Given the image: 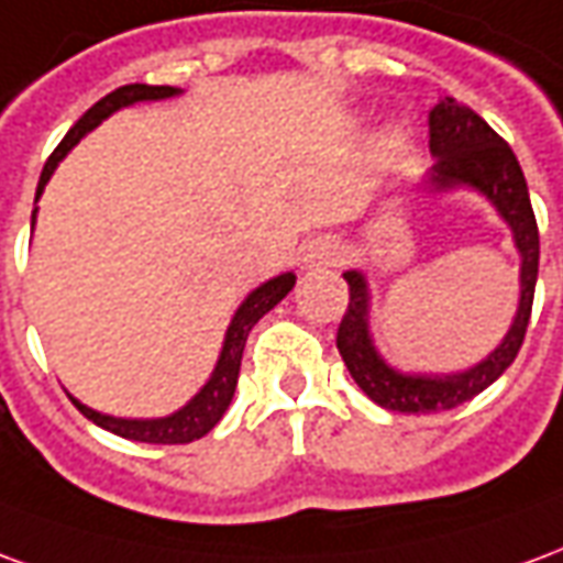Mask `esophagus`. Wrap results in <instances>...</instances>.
<instances>
[{
    "label": "esophagus",
    "instance_id": "34e87169",
    "mask_svg": "<svg viewBox=\"0 0 563 563\" xmlns=\"http://www.w3.org/2000/svg\"><path fill=\"white\" fill-rule=\"evenodd\" d=\"M336 261V249L324 242V239H318V242H309L306 249H302V263H309V266H324V263Z\"/></svg>",
    "mask_w": 563,
    "mask_h": 563
}]
</instances>
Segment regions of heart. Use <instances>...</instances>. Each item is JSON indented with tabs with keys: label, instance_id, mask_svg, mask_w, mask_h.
I'll use <instances>...</instances> for the list:
<instances>
[{
	"label": "heart",
	"instance_id": "1",
	"mask_svg": "<svg viewBox=\"0 0 563 563\" xmlns=\"http://www.w3.org/2000/svg\"><path fill=\"white\" fill-rule=\"evenodd\" d=\"M400 145H402V135L400 133L390 135V147H400Z\"/></svg>",
	"mask_w": 563,
	"mask_h": 563
}]
</instances>
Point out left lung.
I'll use <instances>...</instances> for the list:
<instances>
[{
	"mask_svg": "<svg viewBox=\"0 0 563 563\" xmlns=\"http://www.w3.org/2000/svg\"><path fill=\"white\" fill-rule=\"evenodd\" d=\"M430 166L424 178L428 194H452V190H473L488 199L494 211L512 230L521 273H518V309L512 324L500 339V345L482 357L479 364L461 373H402L378 354L373 333H369V285L366 275L357 269L342 273L349 282V309L342 314L336 333V349L357 388L366 397L390 412H442L461 402L473 400L476 394L504 376L506 366L516 361L525 342V330L533 306L537 269H540V233L537 218L530 209L528 181L518 166L512 147L494 133L473 109L461 106L457 99L442 97L430 111Z\"/></svg>",
	"mask_w": 563,
	"mask_h": 563,
	"instance_id": "left-lung-1",
	"label": "left lung"
}]
</instances>
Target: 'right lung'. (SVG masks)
<instances>
[{
	"label": "right lung",
	"instance_id": "1",
	"mask_svg": "<svg viewBox=\"0 0 563 563\" xmlns=\"http://www.w3.org/2000/svg\"><path fill=\"white\" fill-rule=\"evenodd\" d=\"M178 93H181L178 87L126 84V87L111 90L109 97L99 99L93 109L84 111L81 118H78V123H75L69 133H66V139L59 142L57 151L47 157L45 169H42V178H38L35 199L45 194V185L51 181V175H54V169L59 166V161H63L71 147L78 145L90 130H97L99 123L106 121V118H111L114 111L126 109V106H135V102H161V99H173L178 97ZM35 211L38 209H33V227ZM294 285H297V275L282 273L275 275V278H269V282H263L261 288L251 290L249 297L242 300V306L236 309V314H233L230 327H227L224 345H221V354H218V364L211 369L209 382H206L181 409H175L173 416L114 418L106 416V412H97V409H90V406H84V402L75 400V397H69V400L78 406V412H81L84 418H90L93 424H99L102 430H111V433H118L123 440L154 442V445H178V442H194L199 440V437H206V433L224 418L227 406L233 400V390H236L239 382V366H242V352H245V339H249L251 327L257 324L269 309H275L278 302L285 300Z\"/></svg>",
	"mask_w": 563,
	"mask_h": 563
}]
</instances>
